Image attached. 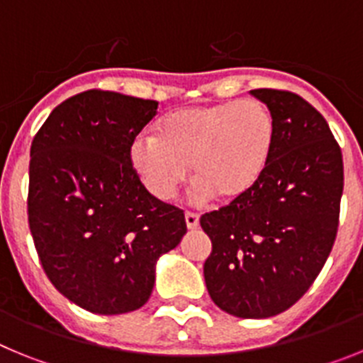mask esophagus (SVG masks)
<instances>
[{"label": "esophagus", "instance_id": "esophagus-1", "mask_svg": "<svg viewBox=\"0 0 363 363\" xmlns=\"http://www.w3.org/2000/svg\"><path fill=\"white\" fill-rule=\"evenodd\" d=\"M185 223H187L189 229H196L200 225V218L194 213H185Z\"/></svg>", "mask_w": 363, "mask_h": 363}]
</instances>
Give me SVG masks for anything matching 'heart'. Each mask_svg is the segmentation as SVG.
I'll return each instance as SVG.
<instances>
[{
  "instance_id": "1",
  "label": "heart",
  "mask_w": 363,
  "mask_h": 363,
  "mask_svg": "<svg viewBox=\"0 0 363 363\" xmlns=\"http://www.w3.org/2000/svg\"><path fill=\"white\" fill-rule=\"evenodd\" d=\"M277 143V121L259 99L184 107L156 123L154 138H136L129 162L143 187L162 201L176 196L189 165L200 200L245 198L264 176Z\"/></svg>"
}]
</instances>
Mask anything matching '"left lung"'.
I'll use <instances>...</instances> for the list:
<instances>
[{"label": "left lung", "mask_w": 363, "mask_h": 363, "mask_svg": "<svg viewBox=\"0 0 363 363\" xmlns=\"http://www.w3.org/2000/svg\"><path fill=\"white\" fill-rule=\"evenodd\" d=\"M251 94L272 112L277 143L245 198L200 218L213 242L203 277L221 311L269 318L294 306L329 258L344 162L325 118L301 96L277 89Z\"/></svg>", "instance_id": "8db88e82"}]
</instances>
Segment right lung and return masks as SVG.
Wrapping results in <instances>:
<instances>
[{
  "label": "right lung",
  "mask_w": 363,
  "mask_h": 363,
  "mask_svg": "<svg viewBox=\"0 0 363 363\" xmlns=\"http://www.w3.org/2000/svg\"><path fill=\"white\" fill-rule=\"evenodd\" d=\"M156 111L154 99L92 89L57 105L32 140L27 213L41 267L91 313L140 309L158 258L187 233L184 211L154 198L129 162Z\"/></svg>",
  "instance_id": "right-lung-1"
}]
</instances>
